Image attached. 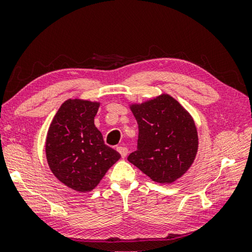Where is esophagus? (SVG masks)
<instances>
[{"mask_svg": "<svg viewBox=\"0 0 252 252\" xmlns=\"http://www.w3.org/2000/svg\"><path fill=\"white\" fill-rule=\"evenodd\" d=\"M117 151H118V153L122 155L123 158H125L127 156V154H128V149H127L126 147H123V146L117 147Z\"/></svg>", "mask_w": 252, "mask_h": 252, "instance_id": "1", "label": "esophagus"}]
</instances>
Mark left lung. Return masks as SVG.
Segmentation results:
<instances>
[{
	"label": "left lung",
	"mask_w": 252,
	"mask_h": 252,
	"mask_svg": "<svg viewBox=\"0 0 252 252\" xmlns=\"http://www.w3.org/2000/svg\"><path fill=\"white\" fill-rule=\"evenodd\" d=\"M137 125V149L128 161L159 184H172L189 170L197 154L198 136L188 111L167 94L130 105Z\"/></svg>",
	"instance_id": "1"
}]
</instances>
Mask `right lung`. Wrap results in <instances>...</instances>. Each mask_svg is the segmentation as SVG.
<instances>
[{
	"mask_svg": "<svg viewBox=\"0 0 252 252\" xmlns=\"http://www.w3.org/2000/svg\"><path fill=\"white\" fill-rule=\"evenodd\" d=\"M98 106L97 102L67 99L58 109L47 134L46 155L51 172L68 188L80 192L93 190L120 158L95 127Z\"/></svg>",
	"mask_w": 252,
	"mask_h": 252,
	"instance_id": "add662e5",
	"label": "right lung"
}]
</instances>
